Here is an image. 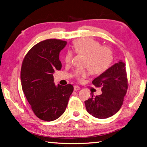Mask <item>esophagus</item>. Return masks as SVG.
Listing matches in <instances>:
<instances>
[{
	"mask_svg": "<svg viewBox=\"0 0 147 147\" xmlns=\"http://www.w3.org/2000/svg\"><path fill=\"white\" fill-rule=\"evenodd\" d=\"M80 89V87H79V86H78V85H74V90H75V91L79 90Z\"/></svg>",
	"mask_w": 147,
	"mask_h": 147,
	"instance_id": "esophagus-1",
	"label": "esophagus"
}]
</instances>
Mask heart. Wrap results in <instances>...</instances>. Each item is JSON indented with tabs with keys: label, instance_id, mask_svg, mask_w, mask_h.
Returning a JSON list of instances; mask_svg holds the SVG:
<instances>
[{
	"label": "heart",
	"instance_id": "b5f03b06",
	"mask_svg": "<svg viewBox=\"0 0 147 147\" xmlns=\"http://www.w3.org/2000/svg\"><path fill=\"white\" fill-rule=\"evenodd\" d=\"M73 50L78 54L85 56L84 67L87 69H76L74 75L77 79L82 80L90 73L99 75L107 71L113 61V52L111 49L101 46L100 43L91 38H82L73 42ZM73 59V52L69 51L64 57L66 64H70Z\"/></svg>",
	"mask_w": 147,
	"mask_h": 147
}]
</instances>
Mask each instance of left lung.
<instances>
[{
    "label": "left lung",
    "instance_id": "obj_1",
    "mask_svg": "<svg viewBox=\"0 0 147 147\" xmlns=\"http://www.w3.org/2000/svg\"><path fill=\"white\" fill-rule=\"evenodd\" d=\"M97 87H102V94L85 100L89 114L97 119H107L117 113L123 104L128 88L125 64L122 60L115 64L92 81Z\"/></svg>",
    "mask_w": 147,
    "mask_h": 147
}]
</instances>
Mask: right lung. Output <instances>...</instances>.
Listing matches in <instances>:
<instances>
[{
  "mask_svg": "<svg viewBox=\"0 0 147 147\" xmlns=\"http://www.w3.org/2000/svg\"><path fill=\"white\" fill-rule=\"evenodd\" d=\"M67 42L50 39L37 43L23 60L20 78L22 90L34 114L53 121L64 113L73 86L55 85L53 73L60 70L59 53Z\"/></svg>",
  "mask_w": 147,
  "mask_h": 147,
  "instance_id": "add662e5",
  "label": "right lung"
}]
</instances>
